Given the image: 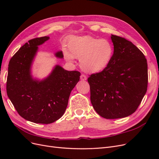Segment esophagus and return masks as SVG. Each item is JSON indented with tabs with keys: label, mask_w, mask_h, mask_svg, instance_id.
I'll use <instances>...</instances> for the list:
<instances>
[{
	"label": "esophagus",
	"mask_w": 159,
	"mask_h": 159,
	"mask_svg": "<svg viewBox=\"0 0 159 159\" xmlns=\"http://www.w3.org/2000/svg\"><path fill=\"white\" fill-rule=\"evenodd\" d=\"M80 79L81 80H83V81H85V80H87V77H86V75H84V74H81L80 75Z\"/></svg>",
	"instance_id": "34e87169"
}]
</instances>
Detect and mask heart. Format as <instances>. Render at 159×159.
Returning <instances> with one entry per match:
<instances>
[{
	"label": "heart",
	"instance_id": "1",
	"mask_svg": "<svg viewBox=\"0 0 159 159\" xmlns=\"http://www.w3.org/2000/svg\"><path fill=\"white\" fill-rule=\"evenodd\" d=\"M69 51L64 55L68 60L80 59V66L88 72H99L106 68L113 55V46L109 40L91 36L72 38Z\"/></svg>",
	"mask_w": 159,
	"mask_h": 159
}]
</instances>
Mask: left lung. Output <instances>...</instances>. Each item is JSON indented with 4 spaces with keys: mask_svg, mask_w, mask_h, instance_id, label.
<instances>
[{
    "mask_svg": "<svg viewBox=\"0 0 159 159\" xmlns=\"http://www.w3.org/2000/svg\"><path fill=\"white\" fill-rule=\"evenodd\" d=\"M114 52L106 68L89 75L90 99L95 111L105 119L123 118L137 109L148 85L147 61L131 42L111 36Z\"/></svg>",
    "mask_w": 159,
    "mask_h": 159,
    "instance_id": "8db88e82",
    "label": "left lung"
}]
</instances>
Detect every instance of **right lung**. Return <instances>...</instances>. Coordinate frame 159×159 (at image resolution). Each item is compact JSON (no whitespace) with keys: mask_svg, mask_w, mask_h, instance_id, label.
Masks as SVG:
<instances>
[{"mask_svg":"<svg viewBox=\"0 0 159 159\" xmlns=\"http://www.w3.org/2000/svg\"><path fill=\"white\" fill-rule=\"evenodd\" d=\"M48 36L36 38L24 44L9 61L7 92L22 117L35 123L50 124L59 119L68 106L71 90L80 80V72L56 66L44 80L32 78L30 67L38 46ZM56 56L64 57L62 52Z\"/></svg>","mask_w":159,"mask_h":159,"instance_id":"add662e5","label":"right lung"}]
</instances>
